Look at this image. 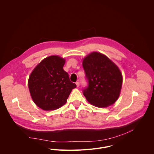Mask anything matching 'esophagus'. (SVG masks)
I'll return each mask as SVG.
<instances>
[{
    "label": "esophagus",
    "instance_id": "34e87169",
    "mask_svg": "<svg viewBox=\"0 0 154 154\" xmlns=\"http://www.w3.org/2000/svg\"><path fill=\"white\" fill-rule=\"evenodd\" d=\"M79 84H80V83H79V81H77V82H76V86H77V87H79Z\"/></svg>",
    "mask_w": 154,
    "mask_h": 154
}]
</instances>
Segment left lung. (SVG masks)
Listing matches in <instances>:
<instances>
[{"label": "left lung", "instance_id": "left-lung-1", "mask_svg": "<svg viewBox=\"0 0 154 154\" xmlns=\"http://www.w3.org/2000/svg\"><path fill=\"white\" fill-rule=\"evenodd\" d=\"M82 66L88 81L83 94L88 102L102 108L115 103L122 85V75L118 67L106 56L96 52L84 58Z\"/></svg>", "mask_w": 154, "mask_h": 154}]
</instances>
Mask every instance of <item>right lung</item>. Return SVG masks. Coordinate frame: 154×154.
<instances>
[{"label": "right lung", "mask_w": 154, "mask_h": 154, "mask_svg": "<svg viewBox=\"0 0 154 154\" xmlns=\"http://www.w3.org/2000/svg\"><path fill=\"white\" fill-rule=\"evenodd\" d=\"M65 60L52 55L43 60L32 72L28 87L32 99L40 108L54 110L64 105L76 85L63 69Z\"/></svg>", "instance_id": "add662e5"}]
</instances>
